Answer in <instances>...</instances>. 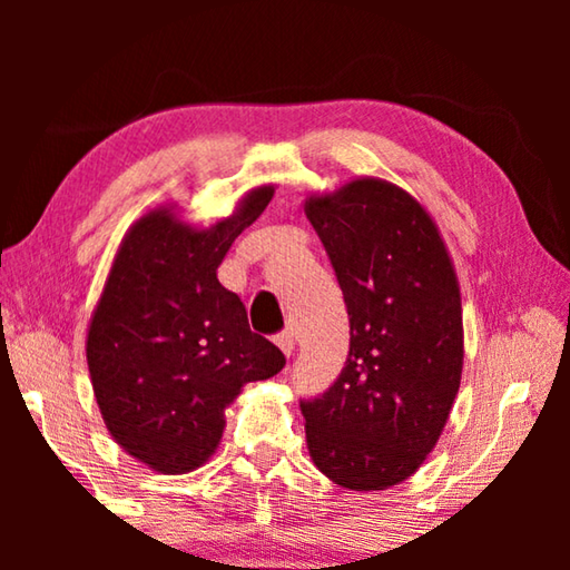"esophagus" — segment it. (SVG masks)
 Wrapping results in <instances>:
<instances>
[{
  "label": "esophagus",
  "instance_id": "34e87169",
  "mask_svg": "<svg viewBox=\"0 0 570 570\" xmlns=\"http://www.w3.org/2000/svg\"><path fill=\"white\" fill-rule=\"evenodd\" d=\"M274 342H276V346L278 350H282L286 356H292V352H294V332L292 330H284V332H278L276 336H274Z\"/></svg>",
  "mask_w": 570,
  "mask_h": 570
}]
</instances>
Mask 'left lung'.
Listing matches in <instances>:
<instances>
[{"mask_svg":"<svg viewBox=\"0 0 570 570\" xmlns=\"http://www.w3.org/2000/svg\"><path fill=\"white\" fill-rule=\"evenodd\" d=\"M350 314L340 377L302 400L314 465L336 485L384 490L435 448L462 374L455 268L432 218L392 183L308 198Z\"/></svg>","mask_w":570,"mask_h":570,"instance_id":"left-lung-1","label":"left lung"}]
</instances>
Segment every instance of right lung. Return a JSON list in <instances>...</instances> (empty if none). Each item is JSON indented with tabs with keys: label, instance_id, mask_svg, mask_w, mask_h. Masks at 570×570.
I'll use <instances>...</instances> for the list:
<instances>
[{
	"label": "right lung",
	"instance_id": "add662e5",
	"mask_svg": "<svg viewBox=\"0 0 570 570\" xmlns=\"http://www.w3.org/2000/svg\"><path fill=\"white\" fill-rule=\"evenodd\" d=\"M274 188H256L238 214L190 230L168 210L130 228L88 334L92 390L110 435L158 472H190L224 435V410L246 382L268 380L286 356L248 326L216 268Z\"/></svg>",
	"mask_w": 570,
	"mask_h": 570
}]
</instances>
